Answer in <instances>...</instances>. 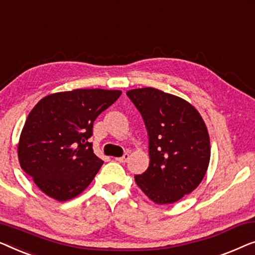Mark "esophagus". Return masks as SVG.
<instances>
[{"instance_id": "obj_1", "label": "esophagus", "mask_w": 255, "mask_h": 255, "mask_svg": "<svg viewBox=\"0 0 255 255\" xmlns=\"http://www.w3.org/2000/svg\"><path fill=\"white\" fill-rule=\"evenodd\" d=\"M116 159L120 163H127L128 159H129V153H125L123 157H119V158H116Z\"/></svg>"}]
</instances>
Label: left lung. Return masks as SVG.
I'll use <instances>...</instances> for the list:
<instances>
[{"instance_id": "1", "label": "left lung", "mask_w": 255, "mask_h": 255, "mask_svg": "<svg viewBox=\"0 0 255 255\" xmlns=\"http://www.w3.org/2000/svg\"><path fill=\"white\" fill-rule=\"evenodd\" d=\"M127 96L149 135L150 164L144 173L135 175L136 184L152 202H177L198 187L208 170L206 124L192 104L158 89H132Z\"/></svg>"}]
</instances>
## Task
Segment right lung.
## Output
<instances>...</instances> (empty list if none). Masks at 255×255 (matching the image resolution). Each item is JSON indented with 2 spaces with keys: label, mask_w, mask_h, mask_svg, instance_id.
Returning a JSON list of instances; mask_svg holds the SVG:
<instances>
[{
  "label": "right lung",
  "mask_w": 255,
  "mask_h": 255,
  "mask_svg": "<svg viewBox=\"0 0 255 255\" xmlns=\"http://www.w3.org/2000/svg\"><path fill=\"white\" fill-rule=\"evenodd\" d=\"M121 95L120 90L76 89L39 100L28 114L18 142L20 167L49 198L80 195L102 167L93 153V123Z\"/></svg>",
  "instance_id": "right-lung-1"
}]
</instances>
